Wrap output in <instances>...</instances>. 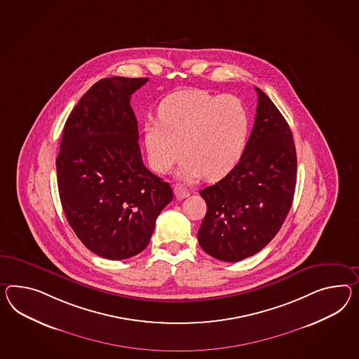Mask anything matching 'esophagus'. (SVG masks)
I'll use <instances>...</instances> for the list:
<instances>
[{"instance_id": "1", "label": "esophagus", "mask_w": 359, "mask_h": 359, "mask_svg": "<svg viewBox=\"0 0 359 359\" xmlns=\"http://www.w3.org/2000/svg\"><path fill=\"white\" fill-rule=\"evenodd\" d=\"M175 196H177L178 199H184V198H187V196L190 195V191H189L186 187H184V186H178V184H175Z\"/></svg>"}]
</instances>
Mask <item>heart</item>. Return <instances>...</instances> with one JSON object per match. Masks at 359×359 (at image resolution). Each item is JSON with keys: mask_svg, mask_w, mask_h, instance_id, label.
Instances as JSON below:
<instances>
[{"mask_svg": "<svg viewBox=\"0 0 359 359\" xmlns=\"http://www.w3.org/2000/svg\"><path fill=\"white\" fill-rule=\"evenodd\" d=\"M158 118L144 125L151 166L166 173L184 152L187 157L178 170L184 181L229 173L248 143L250 113L237 96L178 91L160 104Z\"/></svg>", "mask_w": 359, "mask_h": 359, "instance_id": "obj_1", "label": "heart"}]
</instances>
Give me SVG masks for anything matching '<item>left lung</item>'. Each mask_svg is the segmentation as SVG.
Listing matches in <instances>:
<instances>
[{"mask_svg":"<svg viewBox=\"0 0 359 359\" xmlns=\"http://www.w3.org/2000/svg\"><path fill=\"white\" fill-rule=\"evenodd\" d=\"M255 90L257 116L238 164L201 191L207 213L198 241L207 254L222 262H239L266 248L293 203V134L276 105L262 90Z\"/></svg>","mask_w":359,"mask_h":359,"instance_id":"obj_1","label":"left lung"}]
</instances>
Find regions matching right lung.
<instances>
[{"label": "right lung", "instance_id": "obj_1", "mask_svg": "<svg viewBox=\"0 0 359 359\" xmlns=\"http://www.w3.org/2000/svg\"><path fill=\"white\" fill-rule=\"evenodd\" d=\"M147 81L111 76L95 83L66 120L55 160L72 229L86 248L111 260L147 248L157 216L173 199L172 187L140 155L130 97Z\"/></svg>", "mask_w": 359, "mask_h": 359}]
</instances>
